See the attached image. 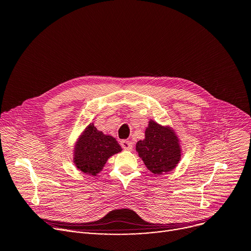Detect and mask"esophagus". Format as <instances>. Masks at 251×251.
I'll use <instances>...</instances> for the list:
<instances>
[{"mask_svg":"<svg viewBox=\"0 0 251 251\" xmlns=\"http://www.w3.org/2000/svg\"><path fill=\"white\" fill-rule=\"evenodd\" d=\"M121 147H122L124 150H131L133 146H132V143H131V141H129V140L124 139V140H122V141H121Z\"/></svg>","mask_w":251,"mask_h":251,"instance_id":"esophagus-1","label":"esophagus"}]
</instances>
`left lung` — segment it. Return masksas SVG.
Here are the masks:
<instances>
[{"mask_svg":"<svg viewBox=\"0 0 251 251\" xmlns=\"http://www.w3.org/2000/svg\"><path fill=\"white\" fill-rule=\"evenodd\" d=\"M145 135L146 138L136 144V151L147 168L154 174L169 172L176 168L180 160L181 150L173 130L151 120Z\"/></svg>","mask_w":251,"mask_h":251,"instance_id":"obj_1","label":"left lung"}]
</instances>
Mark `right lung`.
<instances>
[{
  "label": "right lung",
  "instance_id": "obj_1",
  "mask_svg": "<svg viewBox=\"0 0 251 251\" xmlns=\"http://www.w3.org/2000/svg\"><path fill=\"white\" fill-rule=\"evenodd\" d=\"M115 137L105 135L90 124L82 133L74 151V163L82 172L96 176L107 159L121 151Z\"/></svg>",
  "mask_w": 251,
  "mask_h": 251
}]
</instances>
